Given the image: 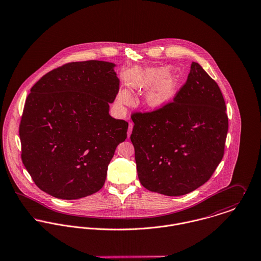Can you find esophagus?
<instances>
[{
  "instance_id": "34e87169",
  "label": "esophagus",
  "mask_w": 261,
  "mask_h": 261,
  "mask_svg": "<svg viewBox=\"0 0 261 261\" xmlns=\"http://www.w3.org/2000/svg\"><path fill=\"white\" fill-rule=\"evenodd\" d=\"M132 129H133V123H132V122H129V128H128V132H127L128 138L130 137V135H131V133H132Z\"/></svg>"
}]
</instances>
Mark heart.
I'll list each match as a JSON object with an SVG mask.
<instances>
[{
  "instance_id": "obj_1",
  "label": "heart",
  "mask_w": 261,
  "mask_h": 261,
  "mask_svg": "<svg viewBox=\"0 0 261 261\" xmlns=\"http://www.w3.org/2000/svg\"><path fill=\"white\" fill-rule=\"evenodd\" d=\"M168 72L169 69L167 68H152L147 70L139 80L133 83V88L138 91L152 87L145 97V102L151 109H161L173 99L176 93V80ZM118 100L122 104H129L131 96L123 91L119 93Z\"/></svg>"
}]
</instances>
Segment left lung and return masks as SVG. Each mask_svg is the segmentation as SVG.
I'll return each instance as SVG.
<instances>
[{
	"label": "left lung",
	"mask_w": 261,
	"mask_h": 261,
	"mask_svg": "<svg viewBox=\"0 0 261 261\" xmlns=\"http://www.w3.org/2000/svg\"><path fill=\"white\" fill-rule=\"evenodd\" d=\"M225 110L217 83L192 62L187 81L173 102L153 112L132 114L130 139L145 188L180 196L207 182L224 154Z\"/></svg>",
	"instance_id": "obj_1"
}]
</instances>
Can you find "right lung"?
<instances>
[{
    "label": "right lung",
    "mask_w": 261,
    "mask_h": 261,
    "mask_svg": "<svg viewBox=\"0 0 261 261\" xmlns=\"http://www.w3.org/2000/svg\"><path fill=\"white\" fill-rule=\"evenodd\" d=\"M105 61L65 64L31 89L20 123L22 161L35 184L65 200L99 191L128 123L109 114L119 92Z\"/></svg>",
    "instance_id": "1"
}]
</instances>
